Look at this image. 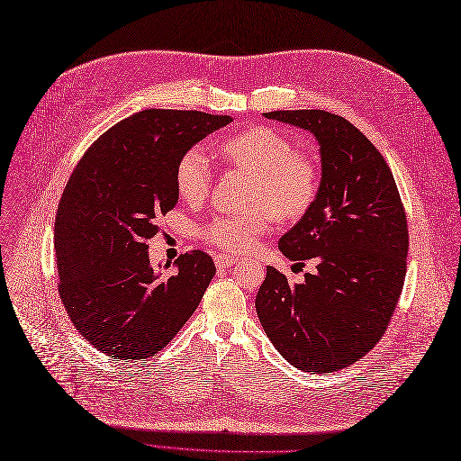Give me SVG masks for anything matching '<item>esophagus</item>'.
Instances as JSON below:
<instances>
[{"mask_svg": "<svg viewBox=\"0 0 461 461\" xmlns=\"http://www.w3.org/2000/svg\"><path fill=\"white\" fill-rule=\"evenodd\" d=\"M215 267L219 268V270H225V268H230V267H234L236 262H238V258L236 257H232V255H215Z\"/></svg>", "mask_w": 461, "mask_h": 461, "instance_id": "esophagus-1", "label": "esophagus"}]
</instances>
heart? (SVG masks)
Listing matches in <instances>:
<instances>
[{
    "label": "heart",
    "mask_w": 461,
    "mask_h": 461,
    "mask_svg": "<svg viewBox=\"0 0 461 461\" xmlns=\"http://www.w3.org/2000/svg\"><path fill=\"white\" fill-rule=\"evenodd\" d=\"M219 153L229 163L255 174L249 213L217 215L201 234L212 246L242 253L249 251L257 238L277 219H298L308 212L319 191V167L302 153H294L293 142L272 127H253L232 135L219 144ZM213 168L203 146L187 149L176 168V185L189 203H199L210 191ZM273 213L270 214L269 212Z\"/></svg>",
    "instance_id": "1"
}]
</instances>
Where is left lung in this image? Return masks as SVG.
<instances>
[{
	"mask_svg": "<svg viewBox=\"0 0 461 461\" xmlns=\"http://www.w3.org/2000/svg\"><path fill=\"white\" fill-rule=\"evenodd\" d=\"M262 116L310 131L321 182L312 208L279 238L285 257L313 258L317 272L289 283L267 267L257 315L285 360L330 374L362 358L386 330L407 272V217L384 158L353 123L326 111Z\"/></svg>",
	"mask_w": 461,
	"mask_h": 461,
	"instance_id": "left-lung-1",
	"label": "left lung"
}]
</instances>
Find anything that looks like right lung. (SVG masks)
I'll return each mask as SVG.
<instances>
[{
	"instance_id": "obj_1",
	"label": "right lung",
	"mask_w": 461,
	"mask_h": 461,
	"mask_svg": "<svg viewBox=\"0 0 461 461\" xmlns=\"http://www.w3.org/2000/svg\"><path fill=\"white\" fill-rule=\"evenodd\" d=\"M232 122L199 111L137 113L101 135L65 185L54 227L59 296L77 330L104 355L142 360L178 334L215 274L189 251L172 274L149 265L148 240L178 203L176 168Z\"/></svg>"
}]
</instances>
